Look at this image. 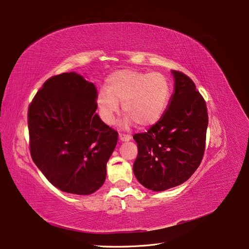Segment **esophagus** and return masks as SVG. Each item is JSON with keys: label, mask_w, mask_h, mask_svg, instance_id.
Returning <instances> with one entry per match:
<instances>
[{"label": "esophagus", "mask_w": 249, "mask_h": 249, "mask_svg": "<svg viewBox=\"0 0 249 249\" xmlns=\"http://www.w3.org/2000/svg\"><path fill=\"white\" fill-rule=\"evenodd\" d=\"M131 135H126V134H119V139H120V142H129V140H131Z\"/></svg>", "instance_id": "1"}]
</instances>
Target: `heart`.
Wrapping results in <instances>:
<instances>
[{"instance_id": "obj_1", "label": "heart", "mask_w": 249, "mask_h": 249, "mask_svg": "<svg viewBox=\"0 0 249 249\" xmlns=\"http://www.w3.org/2000/svg\"><path fill=\"white\" fill-rule=\"evenodd\" d=\"M171 83L160 72H142L123 69L107 78V90L103 89L96 104L103 121L111 124L122 103L127 122L146 127L157 123L166 111L171 98Z\"/></svg>"}]
</instances>
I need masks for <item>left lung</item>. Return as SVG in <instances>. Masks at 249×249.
I'll return each instance as SVG.
<instances>
[{
  "mask_svg": "<svg viewBox=\"0 0 249 249\" xmlns=\"http://www.w3.org/2000/svg\"><path fill=\"white\" fill-rule=\"evenodd\" d=\"M172 74L174 92L167 110L147 132L133 135L138 148L133 173L140 184L153 191L187 181L204 153L207 105L188 76L174 70Z\"/></svg>",
  "mask_w": 249,
  "mask_h": 249,
  "instance_id": "1",
  "label": "left lung"
}]
</instances>
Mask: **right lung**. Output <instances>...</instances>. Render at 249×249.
Segmentation results:
<instances>
[{"label":"right lung","instance_id":"add662e5","mask_svg":"<svg viewBox=\"0 0 249 249\" xmlns=\"http://www.w3.org/2000/svg\"><path fill=\"white\" fill-rule=\"evenodd\" d=\"M98 90L76 72L48 79L28 107L30 155L58 189L89 196L106 180L118 133L95 114Z\"/></svg>","mask_w":249,"mask_h":249}]
</instances>
